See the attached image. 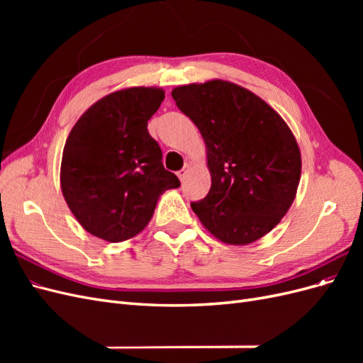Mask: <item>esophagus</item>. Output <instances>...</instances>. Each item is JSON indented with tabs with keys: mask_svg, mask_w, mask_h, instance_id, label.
Returning a JSON list of instances; mask_svg holds the SVG:
<instances>
[{
	"mask_svg": "<svg viewBox=\"0 0 363 363\" xmlns=\"http://www.w3.org/2000/svg\"><path fill=\"white\" fill-rule=\"evenodd\" d=\"M189 168H191V164H188V163H186V164H184V168H183V169H180V171L177 172V177L180 179V182H183V180H184V177H186V174H188Z\"/></svg>",
	"mask_w": 363,
	"mask_h": 363,
	"instance_id": "esophagus-1",
	"label": "esophagus"
}]
</instances>
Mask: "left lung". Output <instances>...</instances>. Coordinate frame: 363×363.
I'll return each mask as SVG.
<instances>
[{
  "instance_id": "8db88e82",
  "label": "left lung",
  "mask_w": 363,
  "mask_h": 363,
  "mask_svg": "<svg viewBox=\"0 0 363 363\" xmlns=\"http://www.w3.org/2000/svg\"><path fill=\"white\" fill-rule=\"evenodd\" d=\"M171 95L206 142L212 186L191 203L201 224L228 245L269 233L289 211L301 175L288 124L256 94L225 80L179 86Z\"/></svg>"
}]
</instances>
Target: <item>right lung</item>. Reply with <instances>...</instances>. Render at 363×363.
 I'll use <instances>...</instances> for the list:
<instances>
[{
	"instance_id": "right-lung-1",
	"label": "right lung",
	"mask_w": 363,
	"mask_h": 363,
	"mask_svg": "<svg viewBox=\"0 0 363 363\" xmlns=\"http://www.w3.org/2000/svg\"><path fill=\"white\" fill-rule=\"evenodd\" d=\"M163 98L160 87L144 86L108 94L80 116L65 144V201L86 232L107 242L140 233L159 196L180 186L147 130Z\"/></svg>"
}]
</instances>
